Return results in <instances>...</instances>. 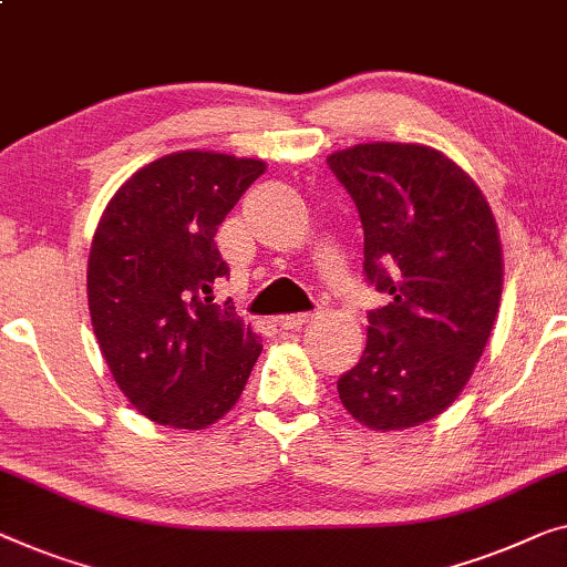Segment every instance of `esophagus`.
<instances>
[{
  "instance_id": "34e87169",
  "label": "esophagus",
  "mask_w": 567,
  "mask_h": 567,
  "mask_svg": "<svg viewBox=\"0 0 567 567\" xmlns=\"http://www.w3.org/2000/svg\"><path fill=\"white\" fill-rule=\"evenodd\" d=\"M311 319V315H284V317H278V327H281V330H299V327H303Z\"/></svg>"
}]
</instances>
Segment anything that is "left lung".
Masks as SVG:
<instances>
[{
    "label": "left lung",
    "instance_id": "obj_1",
    "mask_svg": "<svg viewBox=\"0 0 567 567\" xmlns=\"http://www.w3.org/2000/svg\"><path fill=\"white\" fill-rule=\"evenodd\" d=\"M327 163L360 212L368 281L391 297L368 315L340 401L368 430L420 426L461 396L494 330L504 289L494 212L430 145L360 143Z\"/></svg>",
    "mask_w": 567,
    "mask_h": 567
}]
</instances>
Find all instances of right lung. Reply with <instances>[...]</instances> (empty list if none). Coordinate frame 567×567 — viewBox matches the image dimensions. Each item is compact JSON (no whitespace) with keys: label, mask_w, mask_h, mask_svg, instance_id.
<instances>
[{"label":"right lung","mask_w":567,"mask_h":567,"mask_svg":"<svg viewBox=\"0 0 567 567\" xmlns=\"http://www.w3.org/2000/svg\"><path fill=\"white\" fill-rule=\"evenodd\" d=\"M266 171L258 158L178 151L117 188L86 268L92 327L130 404L174 430H207L237 404L264 350L212 297L227 276L215 235Z\"/></svg>","instance_id":"obj_1"}]
</instances>
